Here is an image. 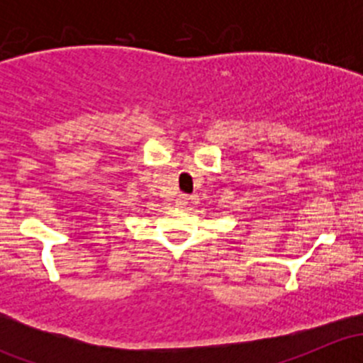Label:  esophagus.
I'll list each match as a JSON object with an SVG mask.
<instances>
[{
	"label": "esophagus",
	"instance_id": "obj_1",
	"mask_svg": "<svg viewBox=\"0 0 363 363\" xmlns=\"http://www.w3.org/2000/svg\"><path fill=\"white\" fill-rule=\"evenodd\" d=\"M189 196L188 195H179L177 199H175V205H177V207H186V205L189 203Z\"/></svg>",
	"mask_w": 363,
	"mask_h": 363
}]
</instances>
